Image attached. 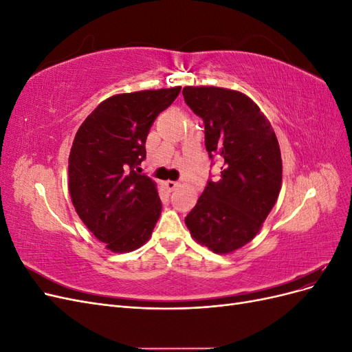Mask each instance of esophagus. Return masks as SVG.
Segmentation results:
<instances>
[{"mask_svg":"<svg viewBox=\"0 0 352 352\" xmlns=\"http://www.w3.org/2000/svg\"><path fill=\"white\" fill-rule=\"evenodd\" d=\"M164 186H166L168 192H173V190L180 188V182H175V180H167V182H164Z\"/></svg>","mask_w":352,"mask_h":352,"instance_id":"esophagus-1","label":"esophagus"}]
</instances>
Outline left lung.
<instances>
[{
	"label": "left lung",
	"mask_w": 352,
	"mask_h": 352,
	"mask_svg": "<svg viewBox=\"0 0 352 352\" xmlns=\"http://www.w3.org/2000/svg\"><path fill=\"white\" fill-rule=\"evenodd\" d=\"M185 102L204 120L208 155L223 158L185 223L198 243L229 254L251 242L278 201L282 157L278 138L247 95L219 87H185Z\"/></svg>",
	"instance_id": "left-lung-1"
}]
</instances>
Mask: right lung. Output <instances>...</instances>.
Returning a JSON list of instances; mask_svg holds the SVG:
<instances>
[{"instance_id":"right-lung-1","label":"right lung","mask_w":352,"mask_h":352,"mask_svg":"<svg viewBox=\"0 0 352 352\" xmlns=\"http://www.w3.org/2000/svg\"><path fill=\"white\" fill-rule=\"evenodd\" d=\"M180 87L117 94L76 132L69 155V192L78 216L113 252H131L151 238L162 214L157 184L135 168L157 116Z\"/></svg>"}]
</instances>
